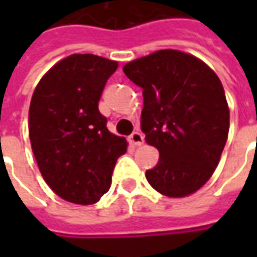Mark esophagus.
<instances>
[{"instance_id": "34e87169", "label": "esophagus", "mask_w": 257, "mask_h": 257, "mask_svg": "<svg viewBox=\"0 0 257 257\" xmlns=\"http://www.w3.org/2000/svg\"><path fill=\"white\" fill-rule=\"evenodd\" d=\"M131 143L134 146H142L143 145V142H145V138H143V135L140 134V132H134V134L131 135Z\"/></svg>"}]
</instances>
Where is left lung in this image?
Here are the masks:
<instances>
[{"label":"left lung","mask_w":257,"mask_h":257,"mask_svg":"<svg viewBox=\"0 0 257 257\" xmlns=\"http://www.w3.org/2000/svg\"><path fill=\"white\" fill-rule=\"evenodd\" d=\"M122 70L143 89L142 131L160 153L147 182L171 198L198 191L215 172L230 128L219 77L201 59L176 49L135 59Z\"/></svg>","instance_id":"left-lung-1"}]
</instances>
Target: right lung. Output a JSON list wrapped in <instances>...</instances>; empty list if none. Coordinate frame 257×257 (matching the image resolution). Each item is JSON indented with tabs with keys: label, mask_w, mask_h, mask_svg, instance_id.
Here are the masks:
<instances>
[{
	"label": "right lung",
	"mask_w": 257,
	"mask_h": 257,
	"mask_svg": "<svg viewBox=\"0 0 257 257\" xmlns=\"http://www.w3.org/2000/svg\"><path fill=\"white\" fill-rule=\"evenodd\" d=\"M118 62L74 53L44 74L29 110V136L47 184L64 201L97 202L111 186L125 138L107 129L99 100Z\"/></svg>",
	"instance_id": "right-lung-1"
}]
</instances>
